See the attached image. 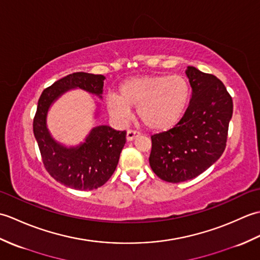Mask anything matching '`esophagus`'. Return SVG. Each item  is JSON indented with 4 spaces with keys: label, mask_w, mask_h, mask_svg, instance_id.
<instances>
[{
    "label": "esophagus",
    "mask_w": 260,
    "mask_h": 260,
    "mask_svg": "<svg viewBox=\"0 0 260 260\" xmlns=\"http://www.w3.org/2000/svg\"><path fill=\"white\" fill-rule=\"evenodd\" d=\"M139 135H140V133H137V132H135V131L129 129V131H127V133H126V140L131 142V141L135 140Z\"/></svg>",
    "instance_id": "obj_1"
}]
</instances>
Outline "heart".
I'll return each instance as SVG.
<instances>
[{
  "instance_id": "heart-1",
  "label": "heart",
  "mask_w": 260,
  "mask_h": 260,
  "mask_svg": "<svg viewBox=\"0 0 260 260\" xmlns=\"http://www.w3.org/2000/svg\"><path fill=\"white\" fill-rule=\"evenodd\" d=\"M190 92V86L182 76H137L119 86V96H109L108 108L116 117L126 120L131 107H137V116L148 129L168 131L183 116Z\"/></svg>"
}]
</instances>
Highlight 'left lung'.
Instances as JSON below:
<instances>
[{
  "mask_svg": "<svg viewBox=\"0 0 260 260\" xmlns=\"http://www.w3.org/2000/svg\"><path fill=\"white\" fill-rule=\"evenodd\" d=\"M185 74L192 96L183 117L173 128L151 137V168L171 183L194 179L218 161L234 110L233 98L217 77L191 66Z\"/></svg>",
  "mask_w": 260,
  "mask_h": 260,
  "instance_id": "1",
  "label": "left lung"
}]
</instances>
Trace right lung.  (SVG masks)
Segmentation results:
<instances>
[{
	"label": "right lung",
	"instance_id": "right-lung-1",
	"mask_svg": "<svg viewBox=\"0 0 260 260\" xmlns=\"http://www.w3.org/2000/svg\"><path fill=\"white\" fill-rule=\"evenodd\" d=\"M105 77L87 73L70 74L42 91L33 119V133L48 173L75 190H93L113 175L126 143V132L107 125L93 127L84 143L67 147L51 136L47 127L49 108L70 89H79L103 98Z\"/></svg>",
	"mask_w": 260,
	"mask_h": 260
}]
</instances>
